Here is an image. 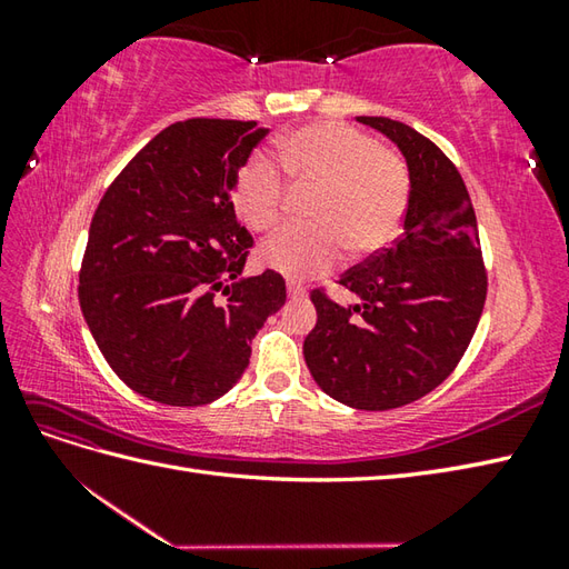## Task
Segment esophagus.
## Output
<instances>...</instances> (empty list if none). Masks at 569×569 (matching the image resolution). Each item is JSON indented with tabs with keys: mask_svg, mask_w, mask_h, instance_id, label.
<instances>
[{
	"mask_svg": "<svg viewBox=\"0 0 569 569\" xmlns=\"http://www.w3.org/2000/svg\"><path fill=\"white\" fill-rule=\"evenodd\" d=\"M286 288H288V298H293V300H298V298H306V288L300 286V283H296V281H288V283H286Z\"/></svg>",
	"mask_w": 569,
	"mask_h": 569,
	"instance_id": "34e87169",
	"label": "esophagus"
}]
</instances>
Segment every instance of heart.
I'll return each instance as SVG.
<instances>
[{"mask_svg":"<svg viewBox=\"0 0 569 569\" xmlns=\"http://www.w3.org/2000/svg\"><path fill=\"white\" fill-rule=\"evenodd\" d=\"M286 176L298 188H318L310 202L312 224L286 227L259 251L261 263L291 278L330 271L389 247L401 232L413 198L406 156L379 147L367 131L345 122L300 127L278 141ZM288 183L280 166L253 153L239 171L237 210L257 232H269L286 214Z\"/></svg>","mask_w":569,"mask_h":569,"instance_id":"heart-1","label":"heart"}]
</instances>
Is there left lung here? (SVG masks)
Segmentation results:
<instances>
[{"label":"left lung","instance_id":"1","mask_svg":"<svg viewBox=\"0 0 569 569\" xmlns=\"http://www.w3.org/2000/svg\"><path fill=\"white\" fill-rule=\"evenodd\" d=\"M389 137L410 166L403 234L340 276L361 298L340 306L310 293L318 322L303 345L320 389L359 410L413 403L467 352L487 300V269L469 192L455 163L403 122L357 117Z\"/></svg>","mask_w":569,"mask_h":569}]
</instances>
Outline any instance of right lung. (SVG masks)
Segmentation results:
<instances>
[{
	"instance_id": "1",
	"label": "right lung",
	"mask_w": 569,
	"mask_h": 569,
	"mask_svg": "<svg viewBox=\"0 0 569 569\" xmlns=\"http://www.w3.org/2000/svg\"><path fill=\"white\" fill-rule=\"evenodd\" d=\"M266 134L239 119L176 122L94 210L82 316L107 365L151 401L204 406L224 396L249 365L253 335L286 303L281 273L239 278L253 239L232 190Z\"/></svg>"
}]
</instances>
